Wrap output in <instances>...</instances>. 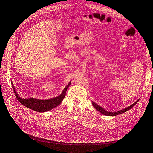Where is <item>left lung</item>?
Here are the masks:
<instances>
[{
    "label": "left lung",
    "instance_id": "1",
    "mask_svg": "<svg viewBox=\"0 0 153 153\" xmlns=\"http://www.w3.org/2000/svg\"><path fill=\"white\" fill-rule=\"evenodd\" d=\"M140 99H138L137 101H136V102H134V103H133L131 105L128 107L125 108H123L121 110H119V111H115V112H111V111H108L107 110H105V109H104L103 108H102V107H100V105H97V103H95V102H94L93 101L92 102V105L94 106V107L97 110V111H99L100 113H101L102 114L104 115H106V116H116V115H120V114H122L123 113H124V112L128 111L130 110L131 108H133L136 103H137V102L139 101Z\"/></svg>",
    "mask_w": 153,
    "mask_h": 153
}]
</instances>
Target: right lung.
I'll return each mask as SVG.
<instances>
[{"instance_id":"right-lung-1","label":"right lung","mask_w":153,"mask_h":153,"mask_svg":"<svg viewBox=\"0 0 153 153\" xmlns=\"http://www.w3.org/2000/svg\"><path fill=\"white\" fill-rule=\"evenodd\" d=\"M71 83V81H70L69 83L65 87H64V89L62 91V93L59 96H58V97L46 99V100L38 99L35 98L22 99L19 95L17 92H16L15 87L12 82V85L13 90L16 97H17V100L20 102V103H21L22 105H23L25 107H28L30 109H31L38 112H42L43 113V112L50 111L53 108L60 105V103L62 102L64 98L65 97L67 89L69 87V86L70 85Z\"/></svg>"}]
</instances>
